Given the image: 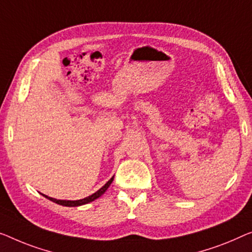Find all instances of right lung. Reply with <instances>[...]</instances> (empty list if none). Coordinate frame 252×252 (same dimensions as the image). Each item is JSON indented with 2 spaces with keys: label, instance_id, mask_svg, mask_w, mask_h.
<instances>
[{
  "label": "right lung",
  "instance_id": "right-lung-1",
  "mask_svg": "<svg viewBox=\"0 0 252 252\" xmlns=\"http://www.w3.org/2000/svg\"><path fill=\"white\" fill-rule=\"evenodd\" d=\"M113 179H114V176H112V178L108 180V181L105 183V185L102 188H100L99 190H97L95 193L90 194V196L86 197L84 199H79V200H61V199H55V198L48 197V196H46V194H43V193L42 194H43L45 198H47L48 200L53 201V202H55V204H58V205L65 206V207H78V206L86 205V204H88V202H92L94 200H96L97 198H99L100 196H102L103 193H105V191L108 189V187L111 186V183L113 182Z\"/></svg>",
  "mask_w": 252,
  "mask_h": 252
}]
</instances>
